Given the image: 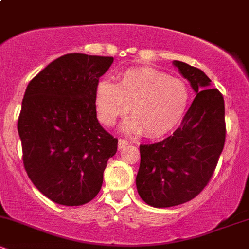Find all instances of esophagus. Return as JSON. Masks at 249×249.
I'll return each instance as SVG.
<instances>
[{"label": "esophagus", "instance_id": "34e87169", "mask_svg": "<svg viewBox=\"0 0 249 249\" xmlns=\"http://www.w3.org/2000/svg\"><path fill=\"white\" fill-rule=\"evenodd\" d=\"M128 144H130V142L126 141V139H119V142H118V148H119V150H122L123 147H125V146H126V145H128Z\"/></svg>", "mask_w": 249, "mask_h": 249}]
</instances>
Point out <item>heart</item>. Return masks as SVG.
I'll list each match as a JSON object with an SVG mask.
<instances>
[{
	"label": "heart",
	"instance_id": "obj_1",
	"mask_svg": "<svg viewBox=\"0 0 249 249\" xmlns=\"http://www.w3.org/2000/svg\"><path fill=\"white\" fill-rule=\"evenodd\" d=\"M190 97V89L182 79L153 68H138L122 73L117 84L99 82L95 107L99 122L105 126H112L130 107L132 117L125 122V130L159 138L181 123Z\"/></svg>",
	"mask_w": 249,
	"mask_h": 249
}]
</instances>
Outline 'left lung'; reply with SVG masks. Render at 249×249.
<instances>
[{
  "instance_id": "obj_1",
  "label": "left lung",
  "mask_w": 249,
  "mask_h": 249,
  "mask_svg": "<svg viewBox=\"0 0 249 249\" xmlns=\"http://www.w3.org/2000/svg\"><path fill=\"white\" fill-rule=\"evenodd\" d=\"M196 96L172 136L142 144L136 178L141 198L153 207H171L196 198L212 178L226 139L225 102L198 68L174 61Z\"/></svg>"
}]
</instances>
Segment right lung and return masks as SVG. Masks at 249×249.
I'll return each mask as SVG.
<instances>
[{"mask_svg": "<svg viewBox=\"0 0 249 249\" xmlns=\"http://www.w3.org/2000/svg\"><path fill=\"white\" fill-rule=\"evenodd\" d=\"M113 57L68 53L31 79L17 123L23 164L53 202L81 206L101 191L118 139L101 126L95 107L99 77Z\"/></svg>", "mask_w": 249, "mask_h": 249, "instance_id": "add662e5", "label": "right lung"}]
</instances>
